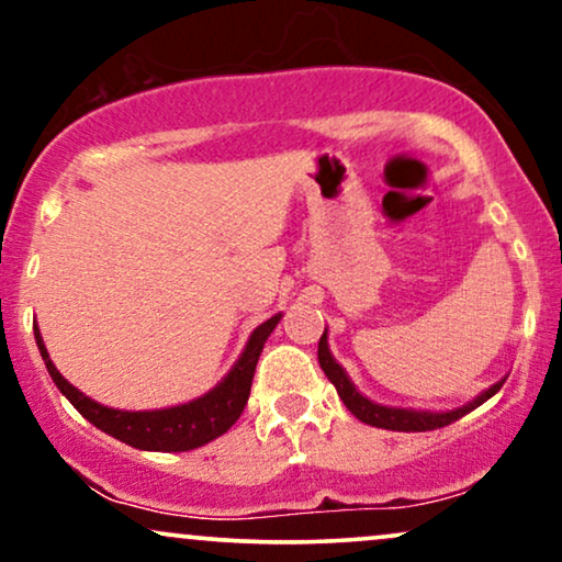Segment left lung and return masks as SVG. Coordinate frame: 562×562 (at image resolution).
Instances as JSON below:
<instances>
[{
    "label": "left lung",
    "instance_id": "left-lung-1",
    "mask_svg": "<svg viewBox=\"0 0 562 562\" xmlns=\"http://www.w3.org/2000/svg\"><path fill=\"white\" fill-rule=\"evenodd\" d=\"M317 359H321V367H323L325 375H328L330 383L336 385L338 396H341L346 408H349V412L355 414L359 422H364V425H372V427L396 429V432H427V429L446 427V425H450V422L461 419L463 414L472 412V408L482 406L487 398H493L505 383V380H501V383L487 387L482 396H476L472 404L453 408V412H414V408L380 406V404H372L370 398H364L362 393L355 387V383H351L349 375L344 372V367L336 362L334 355H330L328 330H325V334L321 336V344H317Z\"/></svg>",
    "mask_w": 562,
    "mask_h": 562
}]
</instances>
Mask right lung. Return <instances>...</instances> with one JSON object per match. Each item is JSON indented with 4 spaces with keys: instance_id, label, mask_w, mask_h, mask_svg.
Instances as JSON below:
<instances>
[{
    "instance_id": "obj_1",
    "label": "right lung",
    "mask_w": 562,
    "mask_h": 562,
    "mask_svg": "<svg viewBox=\"0 0 562 562\" xmlns=\"http://www.w3.org/2000/svg\"><path fill=\"white\" fill-rule=\"evenodd\" d=\"M279 321L281 315H273L270 321L252 330V336H249L237 364L228 370V375L221 380L213 391L190 401V404L156 408V412H122V408L95 404L93 398H88L86 393H80L78 387L69 385L67 380L59 375V370L54 367L52 359H48L38 325L33 328V334H36L38 351L41 357H44L48 375L57 383L61 396H67L69 404L78 408L90 425H95L106 435H112V438L127 442V446L133 448L179 453V450H192L216 440L218 435H224L226 429L239 419V414L245 412L247 406L249 387H252V375L255 367H258L260 351L262 346H266L268 336L273 334L276 325H279Z\"/></svg>"
}]
</instances>
